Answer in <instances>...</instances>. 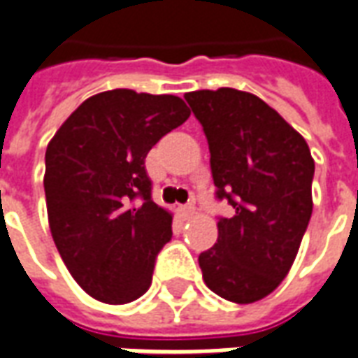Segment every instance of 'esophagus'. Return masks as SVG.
<instances>
[{
  "instance_id": "34e87169",
  "label": "esophagus",
  "mask_w": 358,
  "mask_h": 358,
  "mask_svg": "<svg viewBox=\"0 0 358 358\" xmlns=\"http://www.w3.org/2000/svg\"><path fill=\"white\" fill-rule=\"evenodd\" d=\"M180 215H182V218H192L195 215V207H192V205H182V207H178Z\"/></svg>"
}]
</instances>
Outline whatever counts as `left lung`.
<instances>
[{
  "mask_svg": "<svg viewBox=\"0 0 358 358\" xmlns=\"http://www.w3.org/2000/svg\"><path fill=\"white\" fill-rule=\"evenodd\" d=\"M201 122L218 199L234 207L218 220L215 248L199 255L210 292L238 305L282 284L313 215L315 159L307 141L270 105L234 88L184 95Z\"/></svg>",
  "mask_w": 358,
  "mask_h": 358,
  "instance_id": "left-lung-1",
  "label": "left lung"
}]
</instances>
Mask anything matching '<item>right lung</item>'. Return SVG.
<instances>
[{
  "instance_id": "1",
  "label": "right lung",
  "mask_w": 358,
  "mask_h": 358,
  "mask_svg": "<svg viewBox=\"0 0 358 358\" xmlns=\"http://www.w3.org/2000/svg\"><path fill=\"white\" fill-rule=\"evenodd\" d=\"M189 117L176 95L109 90L88 97L45 149L53 241L84 292L124 305L148 292L172 215L151 199L149 149Z\"/></svg>"
}]
</instances>
